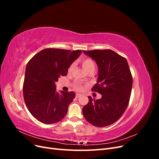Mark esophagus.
Instances as JSON below:
<instances>
[{
  "label": "esophagus",
  "instance_id": "esophagus-1",
  "mask_svg": "<svg viewBox=\"0 0 159 159\" xmlns=\"http://www.w3.org/2000/svg\"><path fill=\"white\" fill-rule=\"evenodd\" d=\"M81 94H80V93H76V95H75V97L77 98H80V96H81Z\"/></svg>",
  "mask_w": 159,
  "mask_h": 159
}]
</instances>
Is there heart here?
Masks as SVG:
<instances>
[{"mask_svg":"<svg viewBox=\"0 0 159 159\" xmlns=\"http://www.w3.org/2000/svg\"><path fill=\"white\" fill-rule=\"evenodd\" d=\"M81 63L82 64L83 68L85 69V70L88 72H89L91 71H95V61L92 60L89 58V57H87V58H84L81 60ZM74 67V64H72L70 65L68 68V71L71 72L73 70ZM74 88L79 91H81L84 89V86L80 82H75L74 84Z\"/></svg>","mask_w":159,"mask_h":159,"instance_id":"obj_1","label":"heart"}]
</instances>
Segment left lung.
<instances>
[{
    "instance_id": "left-lung-1",
    "label": "left lung",
    "mask_w": 159,
    "mask_h": 159,
    "mask_svg": "<svg viewBox=\"0 0 159 159\" xmlns=\"http://www.w3.org/2000/svg\"><path fill=\"white\" fill-rule=\"evenodd\" d=\"M98 66V82L91 91L102 94L82 109L86 121L98 127L110 125L121 117L126 110L131 93L133 78L128 62L111 50H83Z\"/></svg>"
}]
</instances>
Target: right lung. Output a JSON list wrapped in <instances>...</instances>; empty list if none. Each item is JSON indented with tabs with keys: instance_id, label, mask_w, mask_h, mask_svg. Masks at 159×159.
I'll list each match as a JSON object with an SVG mask.
<instances>
[{
	"instance_id": "1",
	"label": "right lung",
	"mask_w": 159,
	"mask_h": 159,
	"mask_svg": "<svg viewBox=\"0 0 159 159\" xmlns=\"http://www.w3.org/2000/svg\"><path fill=\"white\" fill-rule=\"evenodd\" d=\"M81 54L80 50L46 48L28 62L23 84L24 99L38 121L52 124L66 116L75 94L73 91L57 92L55 83L61 76L67 75L69 67Z\"/></svg>"
}]
</instances>
